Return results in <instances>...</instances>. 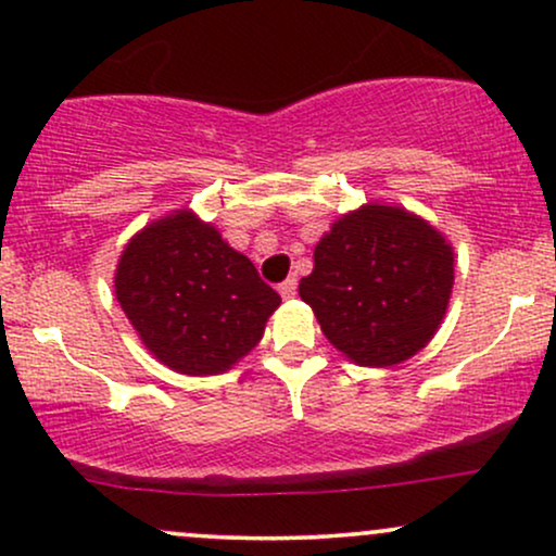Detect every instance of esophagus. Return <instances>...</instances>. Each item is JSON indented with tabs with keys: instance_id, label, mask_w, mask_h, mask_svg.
Masks as SVG:
<instances>
[{
	"instance_id": "obj_1",
	"label": "esophagus",
	"mask_w": 556,
	"mask_h": 556,
	"mask_svg": "<svg viewBox=\"0 0 556 556\" xmlns=\"http://www.w3.org/2000/svg\"><path fill=\"white\" fill-rule=\"evenodd\" d=\"M295 292H298V279L295 277L285 279V282L279 285V295H282V298H295Z\"/></svg>"
}]
</instances>
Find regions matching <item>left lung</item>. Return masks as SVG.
<instances>
[{
	"label": "left lung",
	"instance_id": "8db88e82",
	"mask_svg": "<svg viewBox=\"0 0 556 556\" xmlns=\"http://www.w3.org/2000/svg\"><path fill=\"white\" fill-rule=\"evenodd\" d=\"M451 290V243L422 217L386 204L337 219L298 287L326 339L367 367L399 365L425 350Z\"/></svg>",
	"mask_w": 556,
	"mask_h": 556
}]
</instances>
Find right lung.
Here are the masks:
<instances>
[{
	"instance_id": "add662e5",
	"label": "right lung",
	"mask_w": 556,
	"mask_h": 556,
	"mask_svg": "<svg viewBox=\"0 0 556 556\" xmlns=\"http://www.w3.org/2000/svg\"><path fill=\"white\" fill-rule=\"evenodd\" d=\"M116 298L142 344L184 376L230 370L282 298L189 210L147 225L118 258Z\"/></svg>"
}]
</instances>
